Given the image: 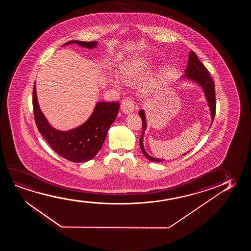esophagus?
Here are the masks:
<instances>
[{
    "label": "esophagus",
    "mask_w": 251,
    "mask_h": 251,
    "mask_svg": "<svg viewBox=\"0 0 251 251\" xmlns=\"http://www.w3.org/2000/svg\"><path fill=\"white\" fill-rule=\"evenodd\" d=\"M121 110L124 114H130L134 110V103L129 98L123 100L121 103Z\"/></svg>",
    "instance_id": "esophagus-1"
}]
</instances>
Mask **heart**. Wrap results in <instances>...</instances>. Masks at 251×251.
I'll use <instances>...</instances> for the list:
<instances>
[{"label": "heart", "instance_id": "b5f03b06", "mask_svg": "<svg viewBox=\"0 0 251 251\" xmlns=\"http://www.w3.org/2000/svg\"><path fill=\"white\" fill-rule=\"evenodd\" d=\"M150 68V61L147 57H140V58L133 59L121 66L119 69V75L121 79L127 83H133L139 79H141L142 75H144L146 72H148ZM158 73H148L144 79L141 80L139 85V91L143 95H148L151 93L158 84ZM111 84L114 86L118 85V80L117 79H112L110 80Z\"/></svg>", "mask_w": 251, "mask_h": 251}]
</instances>
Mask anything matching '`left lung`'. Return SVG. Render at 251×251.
Returning <instances> with one entry per match:
<instances>
[{
	"instance_id": "left-lung-1",
	"label": "left lung",
	"mask_w": 251,
	"mask_h": 251,
	"mask_svg": "<svg viewBox=\"0 0 251 251\" xmlns=\"http://www.w3.org/2000/svg\"><path fill=\"white\" fill-rule=\"evenodd\" d=\"M184 73H185V75L181 76V78H180L181 80H189L190 82L195 83L196 85L201 87V89L202 90L203 93L206 98V102L208 104V108H209L210 116H211V120H212L211 125H212L214 117H215V110H216L214 83H213L212 78L210 77L209 72L207 71V69L202 65L201 62H200L199 58L197 57L196 53L192 50L189 52L188 66H187ZM139 115L142 120V134L140 139L141 151L143 152L145 157L150 161H162L163 159L161 158L151 157V155L148 154L145 150L143 140H144L145 131L147 129V118H146V113L143 110L139 111ZM188 152L189 151L183 153L182 156L187 154Z\"/></svg>"
}]
</instances>
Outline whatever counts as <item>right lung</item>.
Segmentation results:
<instances>
[{
	"label": "right lung",
	"instance_id": "obj_1",
	"mask_svg": "<svg viewBox=\"0 0 251 251\" xmlns=\"http://www.w3.org/2000/svg\"><path fill=\"white\" fill-rule=\"evenodd\" d=\"M76 44L83 48H96V41L83 42L72 40L62 46ZM35 122L40 134L52 149L62 158L75 163H85L93 159L99 152L106 139L110 125L117 118L120 104L118 102H98L89 118L78 127L70 130L56 129L49 123L39 107L33 86L32 98Z\"/></svg>",
	"mask_w": 251,
	"mask_h": 251
}]
</instances>
